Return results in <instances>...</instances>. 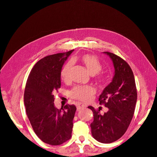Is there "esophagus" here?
<instances>
[{"instance_id": "1", "label": "esophagus", "mask_w": 157, "mask_h": 157, "mask_svg": "<svg viewBox=\"0 0 157 157\" xmlns=\"http://www.w3.org/2000/svg\"><path fill=\"white\" fill-rule=\"evenodd\" d=\"M77 110H80V109L86 107V106L81 103H78L77 104Z\"/></svg>"}]
</instances>
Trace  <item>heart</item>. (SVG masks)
Wrapping results in <instances>:
<instances>
[{
	"label": "heart",
	"instance_id": "b5f03b06",
	"mask_svg": "<svg viewBox=\"0 0 157 157\" xmlns=\"http://www.w3.org/2000/svg\"><path fill=\"white\" fill-rule=\"evenodd\" d=\"M78 59L86 68L88 73L91 75H96L98 82L105 85L107 82V77L103 73L99 72L102 70L103 66L97 57L91 54H83L78 58H74L73 61ZM73 64L71 62L66 63L61 70L60 77L64 82H69L71 77V73L72 71ZM95 94L94 89L91 86H77L71 90L69 95L71 98L83 102H90L92 100Z\"/></svg>",
	"mask_w": 157,
	"mask_h": 157
}]
</instances>
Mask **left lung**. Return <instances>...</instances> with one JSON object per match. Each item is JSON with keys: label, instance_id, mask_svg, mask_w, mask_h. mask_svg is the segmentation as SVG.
Returning <instances> with one entry per match:
<instances>
[{"label": "left lung", "instance_id": "obj_1", "mask_svg": "<svg viewBox=\"0 0 157 157\" xmlns=\"http://www.w3.org/2000/svg\"><path fill=\"white\" fill-rule=\"evenodd\" d=\"M113 61L115 75L112 82L103 90L99 98L100 105L107 108L103 115L89 106L94 114L91 123L92 135L103 144H110L124 134L134 116L137 101V89L134 73L130 65L121 57L104 52Z\"/></svg>", "mask_w": 157, "mask_h": 157}]
</instances>
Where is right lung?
I'll return each mask as SVG.
<instances>
[{
  "instance_id": "right-lung-1",
  "label": "right lung",
  "mask_w": 157,
  "mask_h": 157,
  "mask_svg": "<svg viewBox=\"0 0 157 157\" xmlns=\"http://www.w3.org/2000/svg\"><path fill=\"white\" fill-rule=\"evenodd\" d=\"M73 50L39 60L33 67L25 88L24 104L33 129L42 141L52 145L69 140L73 130L77 108L69 104L56 108L54 93L61 87V70Z\"/></svg>"
}]
</instances>
